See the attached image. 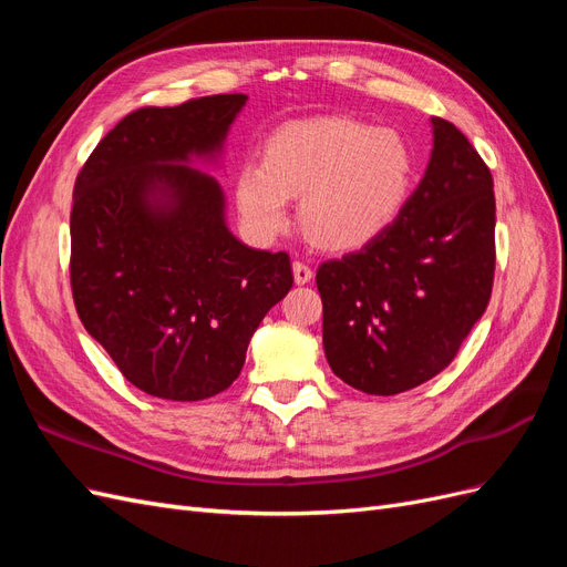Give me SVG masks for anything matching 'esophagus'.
Listing matches in <instances>:
<instances>
[{
  "label": "esophagus",
  "mask_w": 567,
  "mask_h": 567,
  "mask_svg": "<svg viewBox=\"0 0 567 567\" xmlns=\"http://www.w3.org/2000/svg\"><path fill=\"white\" fill-rule=\"evenodd\" d=\"M293 279L298 286L310 284L312 281V267H307L305 262H293Z\"/></svg>",
  "instance_id": "esophagus-1"
}]
</instances>
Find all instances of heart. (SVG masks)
<instances>
[{"instance_id": "obj_1", "label": "heart", "mask_w": 567, "mask_h": 567, "mask_svg": "<svg viewBox=\"0 0 567 567\" xmlns=\"http://www.w3.org/2000/svg\"><path fill=\"white\" fill-rule=\"evenodd\" d=\"M414 175V153L394 130L312 117L267 136L262 163L238 169L234 198L257 238L284 231L290 198H302L305 234L323 250L350 252L390 229L411 196Z\"/></svg>"}]
</instances>
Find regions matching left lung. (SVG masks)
Listing matches in <instances>:
<instances>
[{
    "instance_id": "8db88e82",
    "label": "left lung",
    "mask_w": 567,
    "mask_h": 567,
    "mask_svg": "<svg viewBox=\"0 0 567 567\" xmlns=\"http://www.w3.org/2000/svg\"><path fill=\"white\" fill-rule=\"evenodd\" d=\"M431 125V161L400 217L317 269L326 359L367 394L388 398L450 367L492 296L489 167L447 120Z\"/></svg>"
}]
</instances>
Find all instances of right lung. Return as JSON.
I'll return each mask as SVG.
<instances>
[{
	"mask_svg": "<svg viewBox=\"0 0 567 567\" xmlns=\"http://www.w3.org/2000/svg\"><path fill=\"white\" fill-rule=\"evenodd\" d=\"M246 94L130 113L75 179L71 286L80 321L146 394L198 402L244 369L265 315L293 286L288 252L227 227L217 163Z\"/></svg>",
	"mask_w": 567,
	"mask_h": 567,
	"instance_id": "right-lung-1",
	"label": "right lung"
}]
</instances>
